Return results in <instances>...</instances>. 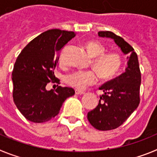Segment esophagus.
Masks as SVG:
<instances>
[{
  "instance_id": "1",
  "label": "esophagus",
  "mask_w": 157,
  "mask_h": 157,
  "mask_svg": "<svg viewBox=\"0 0 157 157\" xmlns=\"http://www.w3.org/2000/svg\"><path fill=\"white\" fill-rule=\"evenodd\" d=\"M75 94H77V95H82V94H85L84 91L79 90H75Z\"/></svg>"
}]
</instances>
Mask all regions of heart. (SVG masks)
<instances>
[{
  "mask_svg": "<svg viewBox=\"0 0 157 157\" xmlns=\"http://www.w3.org/2000/svg\"><path fill=\"white\" fill-rule=\"evenodd\" d=\"M87 49L94 56L93 67L100 77L104 79L113 77L122 64L121 56L117 52L105 53L106 48L98 41L87 44ZM98 81V76L93 71H76L67 76V82L79 90L86 88Z\"/></svg>",
  "mask_w": 157,
  "mask_h": 157,
  "instance_id": "heart-1",
  "label": "heart"
}]
</instances>
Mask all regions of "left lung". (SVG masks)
<instances>
[{
	"label": "left lung",
	"instance_id": "left-lung-1",
	"mask_svg": "<svg viewBox=\"0 0 157 157\" xmlns=\"http://www.w3.org/2000/svg\"><path fill=\"white\" fill-rule=\"evenodd\" d=\"M98 36L114 40L124 55H127V67L123 73L99 88L104 94L99 104L87 114L91 125L99 130H110L121 126L138 108L141 72L138 55L120 36L111 31H99Z\"/></svg>",
	"mask_w": 157,
	"mask_h": 157
}]
</instances>
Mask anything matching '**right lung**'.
<instances>
[{"mask_svg": "<svg viewBox=\"0 0 157 157\" xmlns=\"http://www.w3.org/2000/svg\"><path fill=\"white\" fill-rule=\"evenodd\" d=\"M75 34L59 29L48 30L29 42L18 56L12 75V94L17 109L29 121L50 120L59 114L65 100L75 94L70 87L47 90L46 86L50 81H59L54 75L59 53Z\"/></svg>", "mask_w": 157, "mask_h": 157, "instance_id": "add662e5", "label": "right lung"}]
</instances>
